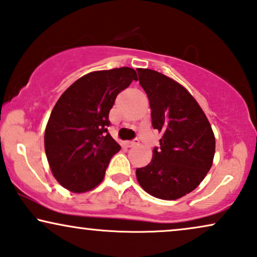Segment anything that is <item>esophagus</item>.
<instances>
[{"mask_svg": "<svg viewBox=\"0 0 257 257\" xmlns=\"http://www.w3.org/2000/svg\"><path fill=\"white\" fill-rule=\"evenodd\" d=\"M124 145H125V147L132 148V147H135V146H138L139 141H138V140H134V141H126Z\"/></svg>", "mask_w": 257, "mask_h": 257, "instance_id": "1", "label": "esophagus"}]
</instances>
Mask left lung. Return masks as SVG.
<instances>
[{
	"instance_id": "obj_1",
	"label": "left lung",
	"mask_w": 257,
	"mask_h": 257,
	"mask_svg": "<svg viewBox=\"0 0 257 257\" xmlns=\"http://www.w3.org/2000/svg\"><path fill=\"white\" fill-rule=\"evenodd\" d=\"M148 96L153 128L161 133L160 148L153 149L147 166L136 168L140 186L151 196L175 200L192 192L212 166L216 140L194 97L158 71L138 69Z\"/></svg>"
}]
</instances>
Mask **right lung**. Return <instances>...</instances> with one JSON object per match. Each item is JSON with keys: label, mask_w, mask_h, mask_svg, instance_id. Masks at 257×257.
<instances>
[{"label": "right lung", "mask_w": 257, "mask_h": 257, "mask_svg": "<svg viewBox=\"0 0 257 257\" xmlns=\"http://www.w3.org/2000/svg\"><path fill=\"white\" fill-rule=\"evenodd\" d=\"M138 80L131 67L93 71L67 87L45 129V152L52 174L73 193L102 183L110 159L121 147L108 133L116 96Z\"/></svg>", "instance_id": "right-lung-1"}]
</instances>
